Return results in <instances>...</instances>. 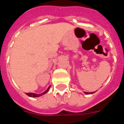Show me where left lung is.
<instances>
[{"mask_svg": "<svg viewBox=\"0 0 124 124\" xmlns=\"http://www.w3.org/2000/svg\"><path fill=\"white\" fill-rule=\"evenodd\" d=\"M84 94H93V93H94L95 92H92V93H87V92H84Z\"/></svg>", "mask_w": 124, "mask_h": 124, "instance_id": "8db88e82", "label": "left lung"}]
</instances>
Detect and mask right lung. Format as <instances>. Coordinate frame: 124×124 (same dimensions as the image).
I'll return each instance as SVG.
<instances>
[{
  "label": "right lung",
  "mask_w": 124,
  "mask_h": 124,
  "mask_svg": "<svg viewBox=\"0 0 124 124\" xmlns=\"http://www.w3.org/2000/svg\"><path fill=\"white\" fill-rule=\"evenodd\" d=\"M50 88V86H49L48 87V89H47L45 91L43 92V93H41V94H35V93H26V94H27V96H29V97H40V96H43V94H46V93H48V91H49Z\"/></svg>",
  "instance_id": "add662e5"
}]
</instances>
